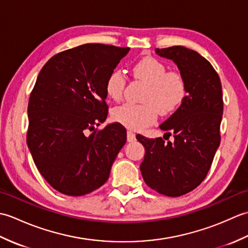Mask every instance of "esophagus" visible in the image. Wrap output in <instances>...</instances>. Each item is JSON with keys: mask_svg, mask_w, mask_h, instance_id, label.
I'll use <instances>...</instances> for the list:
<instances>
[{"mask_svg": "<svg viewBox=\"0 0 248 248\" xmlns=\"http://www.w3.org/2000/svg\"><path fill=\"white\" fill-rule=\"evenodd\" d=\"M127 140L128 141H134L135 140V134L132 132V131H128L127 132Z\"/></svg>", "mask_w": 248, "mask_h": 248, "instance_id": "34e87169", "label": "esophagus"}]
</instances>
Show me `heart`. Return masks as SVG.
Wrapping results in <instances>:
<instances>
[{
  "label": "heart",
  "instance_id": "obj_1",
  "mask_svg": "<svg viewBox=\"0 0 248 248\" xmlns=\"http://www.w3.org/2000/svg\"><path fill=\"white\" fill-rule=\"evenodd\" d=\"M133 76L147 84L143 96L144 103H125L114 108L115 121L130 130L140 131L156 119L157 113L167 115L177 109L186 96V85L178 72H167L165 65L151 56H146L134 64ZM125 77L119 69L109 73L105 81L108 96L118 101L123 97Z\"/></svg>",
  "mask_w": 248,
  "mask_h": 248
}]
</instances>
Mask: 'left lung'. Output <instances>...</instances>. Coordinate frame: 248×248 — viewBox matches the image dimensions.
Returning <instances> with one entry per match:
<instances>
[{"instance_id":"8db88e82","label":"left lung","mask_w":248,"mask_h":248,"mask_svg":"<svg viewBox=\"0 0 248 248\" xmlns=\"http://www.w3.org/2000/svg\"><path fill=\"white\" fill-rule=\"evenodd\" d=\"M155 53L177 65L186 81V96L160 124L161 130L173 135V141L136 135L146 151L140 168L149 187L178 197L197 187L211 167L220 143L222 84L212 65L196 51L175 46L155 49Z\"/></svg>"}]
</instances>
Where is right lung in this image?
Returning <instances> with one entry per match:
<instances>
[{
    "label": "right lung",
    "instance_id": "obj_1",
    "mask_svg": "<svg viewBox=\"0 0 248 248\" xmlns=\"http://www.w3.org/2000/svg\"><path fill=\"white\" fill-rule=\"evenodd\" d=\"M129 51L82 45L51 57L37 77L26 143L37 170L60 193L82 196L108 179L127 131L118 123L94 128L108 117L107 78Z\"/></svg>",
    "mask_w": 248,
    "mask_h": 248
}]
</instances>
